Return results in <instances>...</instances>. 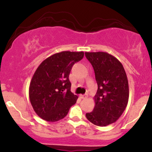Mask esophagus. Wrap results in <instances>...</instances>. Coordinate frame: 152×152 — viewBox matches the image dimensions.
<instances>
[{"label":"esophagus","instance_id":"esophagus-1","mask_svg":"<svg viewBox=\"0 0 152 152\" xmlns=\"http://www.w3.org/2000/svg\"><path fill=\"white\" fill-rule=\"evenodd\" d=\"M79 97H80V99H85L87 98V95H80V96H79Z\"/></svg>","mask_w":152,"mask_h":152}]
</instances>
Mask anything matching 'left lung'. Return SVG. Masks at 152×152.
<instances>
[{
	"label": "left lung",
	"instance_id": "8db88e82",
	"mask_svg": "<svg viewBox=\"0 0 152 152\" xmlns=\"http://www.w3.org/2000/svg\"><path fill=\"white\" fill-rule=\"evenodd\" d=\"M95 72L98 90L93 111L86 113L89 121L99 126L115 122L121 116L129 100L126 73L120 61L106 52H85Z\"/></svg>",
	"mask_w": 152,
	"mask_h": 152
}]
</instances>
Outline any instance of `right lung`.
I'll return each mask as SVG.
<instances>
[{
	"mask_svg": "<svg viewBox=\"0 0 152 152\" xmlns=\"http://www.w3.org/2000/svg\"><path fill=\"white\" fill-rule=\"evenodd\" d=\"M83 57V51H62L48 57L37 68L29 86V99L39 117L58 121L76 104L78 96L70 91L69 74Z\"/></svg>",
	"mask_w": 152,
	"mask_h": 152,
	"instance_id": "right-lung-1",
	"label": "right lung"
}]
</instances>
